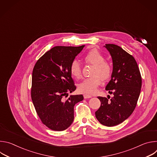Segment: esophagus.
Segmentation results:
<instances>
[{"label":"esophagus","mask_w":157,"mask_h":157,"mask_svg":"<svg viewBox=\"0 0 157 157\" xmlns=\"http://www.w3.org/2000/svg\"><path fill=\"white\" fill-rule=\"evenodd\" d=\"M83 96H84V98H85V99L90 98H91V97H92L91 95L87 94H83Z\"/></svg>","instance_id":"34e87169"}]
</instances>
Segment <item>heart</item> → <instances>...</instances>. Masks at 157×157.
I'll use <instances>...</instances> for the list:
<instances>
[{
  "label": "heart",
  "mask_w": 157,
  "mask_h": 157,
  "mask_svg": "<svg viewBox=\"0 0 157 157\" xmlns=\"http://www.w3.org/2000/svg\"><path fill=\"white\" fill-rule=\"evenodd\" d=\"M84 61L86 63L94 66L91 78L85 79L78 86V90L80 93L85 94L95 93L98 87L102 84V80L109 79L113 75L112 65L105 60L104 56L96 49H93L86 53L84 56ZM70 71L71 76L79 79L82 76L81 67L79 63L74 60L72 61Z\"/></svg>",
  "instance_id": "heart-1"
}]
</instances>
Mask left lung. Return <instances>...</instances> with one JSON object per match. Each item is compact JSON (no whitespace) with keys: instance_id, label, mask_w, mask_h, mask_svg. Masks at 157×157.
I'll list each match as a JSON object with an SVG mask.
<instances>
[{"instance_id":"left-lung-1","label":"left lung","mask_w":157,"mask_h":157,"mask_svg":"<svg viewBox=\"0 0 157 157\" xmlns=\"http://www.w3.org/2000/svg\"><path fill=\"white\" fill-rule=\"evenodd\" d=\"M113 58V71L105 89L114 96L109 100L98 96L101 106L96 117L102 125H117L127 119L135 109L142 87V77L137 63L131 55L114 44L104 46Z\"/></svg>"}]
</instances>
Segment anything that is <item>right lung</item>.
<instances>
[{
	"instance_id": "obj_1",
	"label": "right lung",
	"mask_w": 157,
	"mask_h": 157,
	"mask_svg": "<svg viewBox=\"0 0 157 157\" xmlns=\"http://www.w3.org/2000/svg\"><path fill=\"white\" fill-rule=\"evenodd\" d=\"M84 47H55L34 66L32 100L41 122L51 130L68 128L73 122L75 105L83 100L82 94L66 98L76 89L70 67Z\"/></svg>"
}]
</instances>
